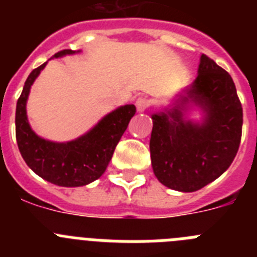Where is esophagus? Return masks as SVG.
<instances>
[{"label": "esophagus", "instance_id": "obj_1", "mask_svg": "<svg viewBox=\"0 0 257 257\" xmlns=\"http://www.w3.org/2000/svg\"><path fill=\"white\" fill-rule=\"evenodd\" d=\"M136 109H138V112H144L145 109L148 108L151 105V101L149 99H147L145 96H140L138 100H136Z\"/></svg>", "mask_w": 257, "mask_h": 257}]
</instances>
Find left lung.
Listing matches in <instances>:
<instances>
[{
	"label": "left lung",
	"mask_w": 257,
	"mask_h": 257,
	"mask_svg": "<svg viewBox=\"0 0 257 257\" xmlns=\"http://www.w3.org/2000/svg\"><path fill=\"white\" fill-rule=\"evenodd\" d=\"M183 92L171 109L152 114L149 148L156 178L188 193L229 169L239 148L243 110L230 74L205 54L196 81ZM190 103L202 109V122L185 118Z\"/></svg>",
	"instance_id": "8db88e82"
}]
</instances>
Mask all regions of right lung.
<instances>
[{
	"mask_svg": "<svg viewBox=\"0 0 257 257\" xmlns=\"http://www.w3.org/2000/svg\"><path fill=\"white\" fill-rule=\"evenodd\" d=\"M70 54L76 51L61 50L54 58ZM46 64L47 61L32 70L18 99L15 134L20 154L29 169L49 183L68 188L87 185L105 172L136 108L134 104L119 106L88 133L72 142L55 143L42 139L29 126L26 105L31 86Z\"/></svg>",
	"mask_w": 257,
	"mask_h": 257,
	"instance_id": "add662e5",
	"label": "right lung"
}]
</instances>
